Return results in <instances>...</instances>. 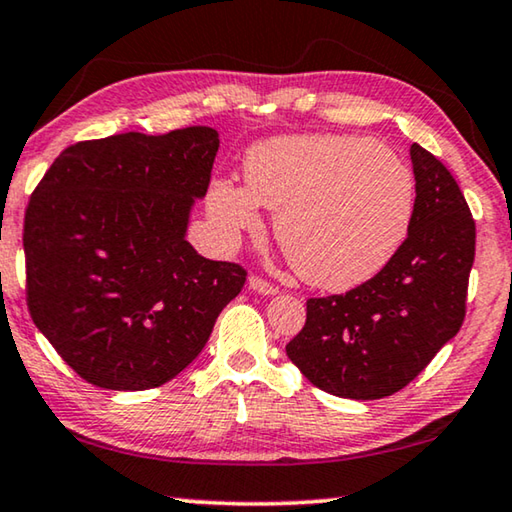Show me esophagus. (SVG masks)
I'll return each mask as SVG.
<instances>
[{"label": "esophagus", "instance_id": "34e87169", "mask_svg": "<svg viewBox=\"0 0 512 512\" xmlns=\"http://www.w3.org/2000/svg\"><path fill=\"white\" fill-rule=\"evenodd\" d=\"M248 284H250V289L257 291V293H262V296H275V293H277V287H273L271 282H266V280H262V277H257V275H250Z\"/></svg>", "mask_w": 512, "mask_h": 512}]
</instances>
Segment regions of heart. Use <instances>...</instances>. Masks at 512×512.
Here are the masks:
<instances>
[{
	"instance_id": "b5f03b06",
	"label": "heart",
	"mask_w": 512,
	"mask_h": 512,
	"mask_svg": "<svg viewBox=\"0 0 512 512\" xmlns=\"http://www.w3.org/2000/svg\"><path fill=\"white\" fill-rule=\"evenodd\" d=\"M241 187L214 180L207 210L235 237L275 214V237L311 287L345 291L375 277L409 235L415 178L400 155L368 137L296 135L253 146Z\"/></svg>"
}]
</instances>
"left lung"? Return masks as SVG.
Here are the masks:
<instances>
[{"mask_svg":"<svg viewBox=\"0 0 512 512\" xmlns=\"http://www.w3.org/2000/svg\"><path fill=\"white\" fill-rule=\"evenodd\" d=\"M415 212L381 271L341 296L309 298L287 357L320 391L381 400L413 381L465 318L476 228L452 173L411 146Z\"/></svg>","mask_w":512,"mask_h":512,"instance_id":"8db88e82","label":"left lung"}]
</instances>
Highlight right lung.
<instances>
[{
	"label": "right lung",
	"mask_w": 512,
	"mask_h": 512,
	"mask_svg": "<svg viewBox=\"0 0 512 512\" xmlns=\"http://www.w3.org/2000/svg\"><path fill=\"white\" fill-rule=\"evenodd\" d=\"M219 133L189 126L67 146L24 214L27 305L63 361L90 384H167L210 339L246 271L185 239L210 187Z\"/></svg>",
	"instance_id": "add662e5"
}]
</instances>
